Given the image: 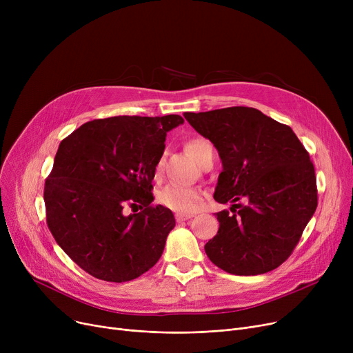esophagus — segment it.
I'll return each mask as SVG.
<instances>
[{
  "mask_svg": "<svg viewBox=\"0 0 353 353\" xmlns=\"http://www.w3.org/2000/svg\"><path fill=\"white\" fill-rule=\"evenodd\" d=\"M192 217H193V214H183V213H177L176 214V220L179 221V223H180V221H186V220H189Z\"/></svg>",
  "mask_w": 353,
  "mask_h": 353,
  "instance_id": "obj_1",
  "label": "esophagus"
}]
</instances>
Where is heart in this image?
Wrapping results in <instances>:
<instances>
[{"label": "heart", "instance_id": "obj_1", "mask_svg": "<svg viewBox=\"0 0 353 353\" xmlns=\"http://www.w3.org/2000/svg\"><path fill=\"white\" fill-rule=\"evenodd\" d=\"M209 147H212V144L201 137H196L192 139L186 143V150L188 153L197 161L200 163L203 159V154L208 150ZM163 161L160 160L157 164V172H160ZM201 190L194 189V188H183V186H177V184H169V186L163 188L159 192V201L161 203L163 206L169 208L173 212L177 213H192L194 212L200 201H201Z\"/></svg>", "mask_w": 353, "mask_h": 353}]
</instances>
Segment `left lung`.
Segmentation results:
<instances>
[{"label":"left lung","instance_id":"1","mask_svg":"<svg viewBox=\"0 0 353 353\" xmlns=\"http://www.w3.org/2000/svg\"><path fill=\"white\" fill-rule=\"evenodd\" d=\"M183 116L219 152L223 170L214 200L233 203V214L216 213L219 232L205 246L208 257L237 276L281 266L318 206L316 177L303 144L289 125L252 107ZM239 199L247 205H234Z\"/></svg>","mask_w":353,"mask_h":353}]
</instances>
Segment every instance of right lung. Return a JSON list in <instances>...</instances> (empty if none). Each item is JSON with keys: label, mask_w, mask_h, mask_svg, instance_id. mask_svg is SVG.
<instances>
[{"label": "right lung", "mask_w": 353, "mask_h": 353, "mask_svg": "<svg viewBox=\"0 0 353 353\" xmlns=\"http://www.w3.org/2000/svg\"><path fill=\"white\" fill-rule=\"evenodd\" d=\"M177 114L119 116L84 123L65 137L46 180L47 225L83 270L105 282H128L152 269L176 226L154 200L152 181ZM125 205L142 212L124 215Z\"/></svg>", "instance_id": "add662e5"}]
</instances>
